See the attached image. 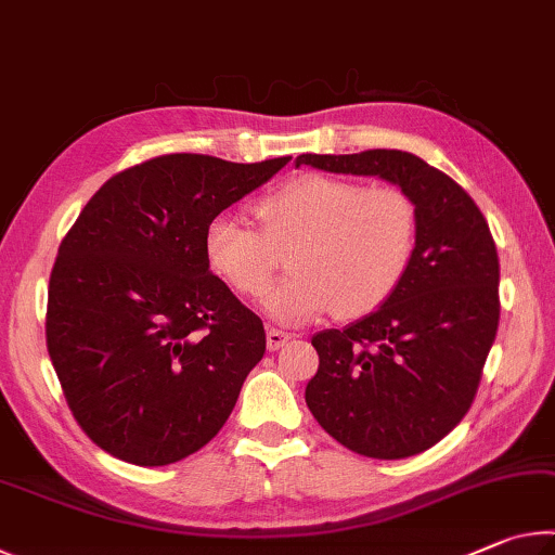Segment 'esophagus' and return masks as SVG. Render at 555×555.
<instances>
[{"label":"esophagus","mask_w":555,"mask_h":555,"mask_svg":"<svg viewBox=\"0 0 555 555\" xmlns=\"http://www.w3.org/2000/svg\"><path fill=\"white\" fill-rule=\"evenodd\" d=\"M291 340V335L284 333V331H276V327H271V331H267V347L271 352L274 350H281L286 343Z\"/></svg>","instance_id":"34e87169"}]
</instances>
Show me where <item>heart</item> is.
I'll list each match as a JSON object with an SVG mask.
<instances>
[{
  "instance_id": "b5f03b06",
  "label": "heart",
  "mask_w": 555,
  "mask_h": 555,
  "mask_svg": "<svg viewBox=\"0 0 555 555\" xmlns=\"http://www.w3.org/2000/svg\"><path fill=\"white\" fill-rule=\"evenodd\" d=\"M261 232L234 215L205 228V261L240 296H261L291 249V276L261 300L267 315L296 325L335 311L370 315L397 294L416 251V208L399 188H364L350 178L306 173L261 195Z\"/></svg>"
}]
</instances>
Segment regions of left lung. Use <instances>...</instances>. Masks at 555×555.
Returning <instances> with one entry per match:
<instances>
[{
    "label": "left lung",
    "instance_id": "8db88e82",
    "mask_svg": "<svg viewBox=\"0 0 555 555\" xmlns=\"http://www.w3.org/2000/svg\"><path fill=\"white\" fill-rule=\"evenodd\" d=\"M327 173L377 176L416 208V251L397 294L343 331H321L306 403L352 453L399 460L453 430L480 387L500 325V259L485 215L453 178L399 149L300 154Z\"/></svg>",
    "mask_w": 555,
    "mask_h": 555
}]
</instances>
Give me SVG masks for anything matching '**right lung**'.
Here are the masks:
<instances>
[{"instance_id": "1", "label": "right lung", "mask_w": 555, "mask_h": 555, "mask_svg": "<svg viewBox=\"0 0 555 555\" xmlns=\"http://www.w3.org/2000/svg\"><path fill=\"white\" fill-rule=\"evenodd\" d=\"M288 162L158 156L112 176L65 234L46 345L75 421L109 455L171 465L230 418L267 335L210 271L205 228Z\"/></svg>"}]
</instances>
